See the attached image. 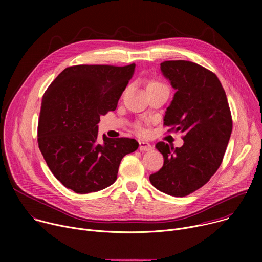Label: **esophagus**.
<instances>
[{
	"label": "esophagus",
	"mask_w": 262,
	"mask_h": 262,
	"mask_svg": "<svg viewBox=\"0 0 262 262\" xmlns=\"http://www.w3.org/2000/svg\"><path fill=\"white\" fill-rule=\"evenodd\" d=\"M139 149L141 151H149L152 149V146L146 141H139Z\"/></svg>",
	"instance_id": "34e87169"
}]
</instances>
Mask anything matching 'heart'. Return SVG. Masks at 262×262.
I'll use <instances>...</instances> for the list:
<instances>
[{
	"instance_id": "obj_1",
	"label": "heart",
	"mask_w": 262,
	"mask_h": 262,
	"mask_svg": "<svg viewBox=\"0 0 262 262\" xmlns=\"http://www.w3.org/2000/svg\"><path fill=\"white\" fill-rule=\"evenodd\" d=\"M161 86H165V85L162 84V83L159 82V81H149V82L147 83L146 88H147V90H148V89L156 88V87H161ZM136 128H137L139 132H142V126H141L140 124H137V125H136Z\"/></svg>"
}]
</instances>
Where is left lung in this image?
Wrapping results in <instances>:
<instances>
[{"mask_svg":"<svg viewBox=\"0 0 262 262\" xmlns=\"http://www.w3.org/2000/svg\"><path fill=\"white\" fill-rule=\"evenodd\" d=\"M161 71L176 90L164 125L184 137L181 147L156 145L164 165L149 180L165 194L184 197L203 186L221 166L232 132L231 113L225 90L208 69L176 60L161 63Z\"/></svg>","mask_w":262,"mask_h":262,"instance_id":"left-lung-1","label":"left lung"}]
</instances>
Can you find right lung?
Wrapping results in <instances>:
<instances>
[{"instance_id":"right-lung-1","label":"right lung","mask_w":262,"mask_h":262,"mask_svg":"<svg viewBox=\"0 0 262 262\" xmlns=\"http://www.w3.org/2000/svg\"><path fill=\"white\" fill-rule=\"evenodd\" d=\"M135 67H67L43 94L38 146L50 170L65 188L78 194L107 188L117 179L123 157L138 149L135 139L97 138L100 116L116 110Z\"/></svg>"}]
</instances>
